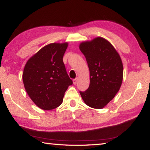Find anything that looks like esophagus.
Instances as JSON below:
<instances>
[{
	"label": "esophagus",
	"instance_id": "1",
	"mask_svg": "<svg viewBox=\"0 0 150 150\" xmlns=\"http://www.w3.org/2000/svg\"><path fill=\"white\" fill-rule=\"evenodd\" d=\"M77 82H78V78L77 77L75 78V79H73V84H74V85L77 84Z\"/></svg>",
	"mask_w": 150,
	"mask_h": 150
}]
</instances>
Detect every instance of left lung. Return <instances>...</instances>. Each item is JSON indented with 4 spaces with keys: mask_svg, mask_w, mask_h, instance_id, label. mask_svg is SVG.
Instances as JSON below:
<instances>
[{
    "mask_svg": "<svg viewBox=\"0 0 150 150\" xmlns=\"http://www.w3.org/2000/svg\"><path fill=\"white\" fill-rule=\"evenodd\" d=\"M79 49L85 55L90 71V85L79 91L87 105L103 108L118 92L123 79L120 57L107 40L98 37L81 43Z\"/></svg>",
    "mask_w": 150,
    "mask_h": 150,
    "instance_id": "1",
    "label": "left lung"
}]
</instances>
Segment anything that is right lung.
Returning <instances> with one entry per match:
<instances>
[{
  "label": "right lung",
  "mask_w": 150,
  "mask_h": 150,
  "mask_svg": "<svg viewBox=\"0 0 150 150\" xmlns=\"http://www.w3.org/2000/svg\"><path fill=\"white\" fill-rule=\"evenodd\" d=\"M67 43L50 44L38 51L25 65L22 79L28 95L43 110H52L62 103L73 81L68 75L63 57Z\"/></svg>",
  "instance_id": "right-lung-1"
}]
</instances>
